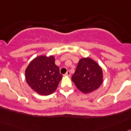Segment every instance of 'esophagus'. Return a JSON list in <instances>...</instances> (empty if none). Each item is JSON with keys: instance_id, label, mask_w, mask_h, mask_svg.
Here are the masks:
<instances>
[{"instance_id": "obj_1", "label": "esophagus", "mask_w": 131, "mask_h": 131, "mask_svg": "<svg viewBox=\"0 0 131 131\" xmlns=\"http://www.w3.org/2000/svg\"><path fill=\"white\" fill-rule=\"evenodd\" d=\"M64 76H70V71H67V72L64 74Z\"/></svg>"}]
</instances>
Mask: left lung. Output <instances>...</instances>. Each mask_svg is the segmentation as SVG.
<instances>
[{
  "mask_svg": "<svg viewBox=\"0 0 131 131\" xmlns=\"http://www.w3.org/2000/svg\"><path fill=\"white\" fill-rule=\"evenodd\" d=\"M72 80L83 93H90L99 89L103 82L102 69L90 57L80 59Z\"/></svg>",
  "mask_w": 131,
  "mask_h": 131,
  "instance_id": "1",
  "label": "left lung"
}]
</instances>
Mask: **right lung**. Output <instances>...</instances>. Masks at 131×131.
I'll list each match as a JSON object with an SVG mask.
<instances>
[{
	"mask_svg": "<svg viewBox=\"0 0 131 131\" xmlns=\"http://www.w3.org/2000/svg\"><path fill=\"white\" fill-rule=\"evenodd\" d=\"M55 60L53 55H40L32 60L26 68V82L39 95L46 96L53 93L63 78Z\"/></svg>",
	"mask_w": 131,
	"mask_h": 131,
	"instance_id": "obj_1",
	"label": "right lung"
}]
</instances>
